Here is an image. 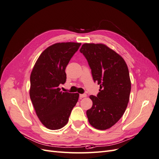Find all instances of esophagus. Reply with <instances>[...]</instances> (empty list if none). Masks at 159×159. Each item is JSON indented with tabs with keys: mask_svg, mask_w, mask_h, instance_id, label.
<instances>
[{
	"mask_svg": "<svg viewBox=\"0 0 159 159\" xmlns=\"http://www.w3.org/2000/svg\"><path fill=\"white\" fill-rule=\"evenodd\" d=\"M86 94H80L79 96H80V98H85V97H86Z\"/></svg>",
	"mask_w": 159,
	"mask_h": 159,
	"instance_id": "34e87169",
	"label": "esophagus"
}]
</instances>
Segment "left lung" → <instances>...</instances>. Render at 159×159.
Masks as SVG:
<instances>
[{
	"label": "left lung",
	"mask_w": 159,
	"mask_h": 159,
	"mask_svg": "<svg viewBox=\"0 0 159 159\" xmlns=\"http://www.w3.org/2000/svg\"><path fill=\"white\" fill-rule=\"evenodd\" d=\"M80 52L88 61L94 81L100 85L97 96H90L93 104L86 111L87 117L96 129H109L124 115L129 102L131 80L127 64L102 43H84Z\"/></svg>",
	"instance_id": "1"
}]
</instances>
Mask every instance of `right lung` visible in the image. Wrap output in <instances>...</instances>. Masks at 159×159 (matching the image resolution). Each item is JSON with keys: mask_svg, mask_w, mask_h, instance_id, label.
<instances>
[{"mask_svg": "<svg viewBox=\"0 0 159 159\" xmlns=\"http://www.w3.org/2000/svg\"><path fill=\"white\" fill-rule=\"evenodd\" d=\"M80 43H57L39 55L30 75V96L39 120L49 129L63 127L78 102V93H63L59 88L66 82V66Z\"/></svg>", "mask_w": 159, "mask_h": 159, "instance_id": "obj_1", "label": "right lung"}]
</instances>
